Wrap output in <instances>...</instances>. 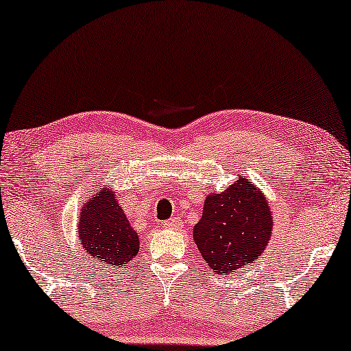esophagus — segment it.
I'll use <instances>...</instances> for the list:
<instances>
[{"mask_svg":"<svg viewBox=\"0 0 351 351\" xmlns=\"http://www.w3.org/2000/svg\"><path fill=\"white\" fill-rule=\"evenodd\" d=\"M164 227L165 229H180L181 227V223H180V219L178 218H171V219H169V221H165L164 223Z\"/></svg>","mask_w":351,"mask_h":351,"instance_id":"obj_1","label":"esophagus"}]
</instances>
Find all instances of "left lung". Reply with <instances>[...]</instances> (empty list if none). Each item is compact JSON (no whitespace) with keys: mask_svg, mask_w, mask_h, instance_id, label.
Listing matches in <instances>:
<instances>
[{"mask_svg":"<svg viewBox=\"0 0 351 351\" xmlns=\"http://www.w3.org/2000/svg\"><path fill=\"white\" fill-rule=\"evenodd\" d=\"M272 227L263 191L237 176L226 191L206 197L194 241L215 274L229 275L264 253Z\"/></svg>","mask_w":351,"mask_h":351,"instance_id":"8db88e82","label":"left lung"}]
</instances>
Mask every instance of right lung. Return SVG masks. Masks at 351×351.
Returning a JSON list of instances; mask_svg holds the SVG:
<instances>
[{"label":"right lung","instance_id":"obj_1","mask_svg":"<svg viewBox=\"0 0 351 351\" xmlns=\"http://www.w3.org/2000/svg\"><path fill=\"white\" fill-rule=\"evenodd\" d=\"M79 239L93 263L121 267L135 258L140 237L128 223L117 204L112 187L108 184L88 200L79 216Z\"/></svg>","mask_w":351,"mask_h":351}]
</instances>
